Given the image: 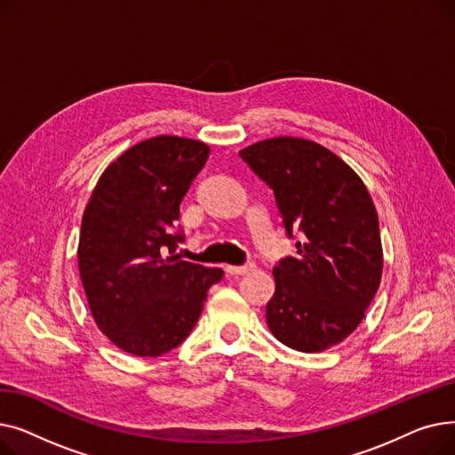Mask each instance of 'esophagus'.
<instances>
[{
  "label": "esophagus",
  "instance_id": "1",
  "mask_svg": "<svg viewBox=\"0 0 455 455\" xmlns=\"http://www.w3.org/2000/svg\"><path fill=\"white\" fill-rule=\"evenodd\" d=\"M254 269H256V266L252 264V261H249V264H245V266H227L225 271L228 275H245V273H251Z\"/></svg>",
  "mask_w": 455,
  "mask_h": 455
}]
</instances>
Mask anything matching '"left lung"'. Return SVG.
I'll list each match as a JSON object with an SVG mask.
<instances>
[{
    "mask_svg": "<svg viewBox=\"0 0 455 455\" xmlns=\"http://www.w3.org/2000/svg\"><path fill=\"white\" fill-rule=\"evenodd\" d=\"M275 194L297 256L275 266L266 317L273 336L300 352L341 343L362 323L381 278L378 213L362 179L315 141L280 136L240 151Z\"/></svg>",
    "mask_w": 455,
    "mask_h": 455,
    "instance_id": "left-lung-1",
    "label": "left lung"
}]
</instances>
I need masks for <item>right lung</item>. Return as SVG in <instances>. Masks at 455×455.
I'll return each instance as SVG.
<instances>
[{
  "instance_id": "1",
  "label": "right lung",
  "mask_w": 455,
  "mask_h": 455,
  "mask_svg": "<svg viewBox=\"0 0 455 455\" xmlns=\"http://www.w3.org/2000/svg\"><path fill=\"white\" fill-rule=\"evenodd\" d=\"M210 148L180 136L136 143L112 162L84 210L79 271L95 324L129 354L155 357L194 330L223 269L184 261L180 203Z\"/></svg>"
}]
</instances>
